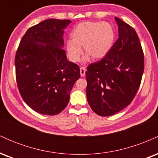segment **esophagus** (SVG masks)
<instances>
[{"instance_id":"obj_1","label":"esophagus","mask_w":158,"mask_h":158,"mask_svg":"<svg viewBox=\"0 0 158 158\" xmlns=\"http://www.w3.org/2000/svg\"><path fill=\"white\" fill-rule=\"evenodd\" d=\"M85 71H86V68H84V67L80 68V75L81 77H84L85 76Z\"/></svg>"}]
</instances>
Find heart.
Here are the masks:
<instances>
[{
	"mask_svg": "<svg viewBox=\"0 0 158 158\" xmlns=\"http://www.w3.org/2000/svg\"><path fill=\"white\" fill-rule=\"evenodd\" d=\"M71 40L66 43L69 58L77 61L80 57L83 47L84 51L95 60L102 59L111 48L114 32L111 25L106 22L85 21L77 25L71 32Z\"/></svg>",
	"mask_w": 158,
	"mask_h": 158,
	"instance_id": "heart-1",
	"label": "heart"
}]
</instances>
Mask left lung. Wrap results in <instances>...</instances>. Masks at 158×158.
<instances>
[{
	"instance_id": "obj_1",
	"label": "left lung",
	"mask_w": 158,
	"mask_h": 158,
	"mask_svg": "<svg viewBox=\"0 0 158 158\" xmlns=\"http://www.w3.org/2000/svg\"><path fill=\"white\" fill-rule=\"evenodd\" d=\"M119 37L103 59L90 64L85 72L87 99L102 117L114 115L135 98L144 71V55L137 34L115 17Z\"/></svg>"
}]
</instances>
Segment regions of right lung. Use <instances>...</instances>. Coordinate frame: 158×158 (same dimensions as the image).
Instances as JSON below:
<instances>
[{"label":"right lung","mask_w":158,"mask_h":158,"mask_svg":"<svg viewBox=\"0 0 158 158\" xmlns=\"http://www.w3.org/2000/svg\"><path fill=\"white\" fill-rule=\"evenodd\" d=\"M70 20L47 19L30 27L16 52V81L29 107L44 115L64 109L80 69L67 59L64 30Z\"/></svg>","instance_id":"right-lung-1"}]
</instances>
